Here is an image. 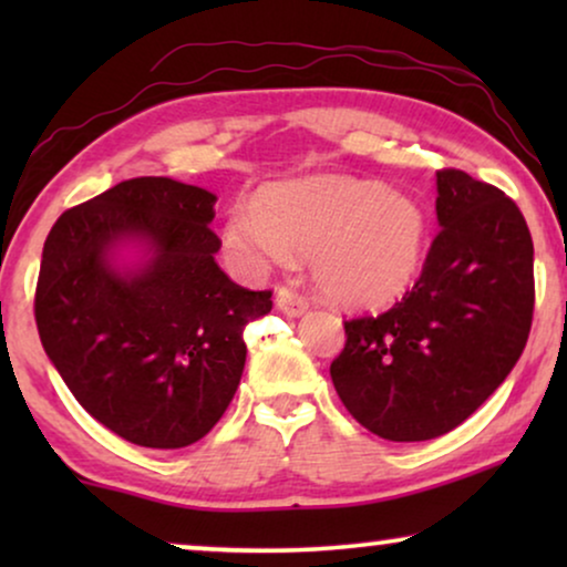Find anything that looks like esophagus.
I'll return each mask as SVG.
<instances>
[{
    "label": "esophagus",
    "instance_id": "obj_1",
    "mask_svg": "<svg viewBox=\"0 0 567 567\" xmlns=\"http://www.w3.org/2000/svg\"><path fill=\"white\" fill-rule=\"evenodd\" d=\"M276 309L289 317H301L309 309V301L305 297H299L297 291L286 289L284 286V289L276 291Z\"/></svg>",
    "mask_w": 567,
    "mask_h": 567
}]
</instances>
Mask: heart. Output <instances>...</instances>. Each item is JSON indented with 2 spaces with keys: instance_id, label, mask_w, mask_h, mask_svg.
Listing matches in <instances>:
<instances>
[{
  "instance_id": "b5f03b06",
  "label": "heart",
  "mask_w": 567,
  "mask_h": 567,
  "mask_svg": "<svg viewBox=\"0 0 567 567\" xmlns=\"http://www.w3.org/2000/svg\"><path fill=\"white\" fill-rule=\"evenodd\" d=\"M431 224L421 200L353 175L268 185L255 206L229 208L221 247L231 268L262 276L312 255L324 297L353 309L390 307L415 284Z\"/></svg>"
}]
</instances>
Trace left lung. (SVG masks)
<instances>
[{
	"mask_svg": "<svg viewBox=\"0 0 567 567\" xmlns=\"http://www.w3.org/2000/svg\"><path fill=\"white\" fill-rule=\"evenodd\" d=\"M436 190L441 231L413 291L346 322L330 363L348 413L386 441H429L467 421L532 328L534 245L518 206L462 169H439Z\"/></svg>",
	"mask_w": 567,
	"mask_h": 567,
	"instance_id": "obj_1",
	"label": "left lung"
}]
</instances>
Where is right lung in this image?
<instances>
[{
  "mask_svg": "<svg viewBox=\"0 0 567 567\" xmlns=\"http://www.w3.org/2000/svg\"><path fill=\"white\" fill-rule=\"evenodd\" d=\"M214 204L196 185L134 177L69 208L45 237L43 351L76 402L136 446L183 449L219 423L247 322L274 307L216 266Z\"/></svg>",
  "mask_w": 567,
  "mask_h": 567,
  "instance_id": "add662e5",
  "label": "right lung"
}]
</instances>
